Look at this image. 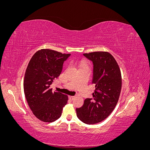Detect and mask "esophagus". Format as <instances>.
<instances>
[{"instance_id": "obj_1", "label": "esophagus", "mask_w": 150, "mask_h": 150, "mask_svg": "<svg viewBox=\"0 0 150 150\" xmlns=\"http://www.w3.org/2000/svg\"><path fill=\"white\" fill-rule=\"evenodd\" d=\"M69 99H71V100H73V99H74V98H75V96H69Z\"/></svg>"}]
</instances>
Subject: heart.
I'll return each mask as SVG.
<instances>
[{
  "label": "heart",
  "mask_w": 150,
  "mask_h": 150,
  "mask_svg": "<svg viewBox=\"0 0 150 150\" xmlns=\"http://www.w3.org/2000/svg\"><path fill=\"white\" fill-rule=\"evenodd\" d=\"M86 66H86V65L84 64H83V63H81V64H80L81 68H82V67H86Z\"/></svg>",
  "instance_id": "obj_1"
}]
</instances>
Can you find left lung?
I'll return each mask as SVG.
<instances>
[{"instance_id": "8db88e82", "label": "left lung", "mask_w": 150, "mask_h": 150, "mask_svg": "<svg viewBox=\"0 0 150 150\" xmlns=\"http://www.w3.org/2000/svg\"><path fill=\"white\" fill-rule=\"evenodd\" d=\"M83 55L93 62L92 83L96 89L93 98H86L83 106L76 110L81 121L92 125L105 120L116 106L121 89V74L115 59L109 52L99 51Z\"/></svg>"}]
</instances>
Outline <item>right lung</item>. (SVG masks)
<instances>
[{"label": "right lung", "mask_w": 150, "mask_h": 150, "mask_svg": "<svg viewBox=\"0 0 150 150\" xmlns=\"http://www.w3.org/2000/svg\"><path fill=\"white\" fill-rule=\"evenodd\" d=\"M70 55L43 49L36 52L29 62L24 80V94L30 110L40 121L51 122L59 118L67 103V95L53 92L50 86L61 74L63 63Z\"/></svg>", "instance_id": "obj_1"}]
</instances>
